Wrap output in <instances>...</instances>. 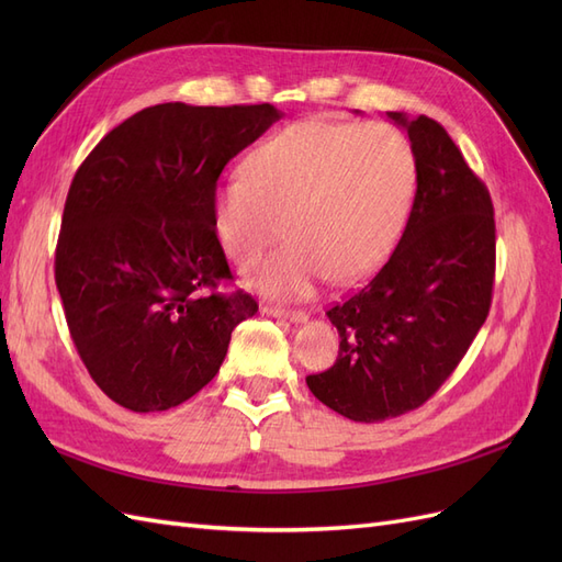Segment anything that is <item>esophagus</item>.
<instances>
[{
    "mask_svg": "<svg viewBox=\"0 0 562 562\" xmlns=\"http://www.w3.org/2000/svg\"><path fill=\"white\" fill-rule=\"evenodd\" d=\"M262 314L267 316H277V318H288L291 323H307V314L300 310H283V307H274V304H265Z\"/></svg>",
    "mask_w": 562,
    "mask_h": 562,
    "instance_id": "1",
    "label": "esophagus"
}]
</instances>
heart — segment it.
Returning <instances> with one entry per match:
<instances>
[{"label":"heart","mask_w":562,"mask_h":562,"mask_svg":"<svg viewBox=\"0 0 562 562\" xmlns=\"http://www.w3.org/2000/svg\"><path fill=\"white\" fill-rule=\"evenodd\" d=\"M417 164L411 140L382 122L304 119L255 147L244 178L215 187L213 229L234 262L250 265L291 236L248 281L274 297L356 283L394 250L413 209Z\"/></svg>","instance_id":"heart-1"}]
</instances>
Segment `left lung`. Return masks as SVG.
Segmentation results:
<instances>
[{
    "mask_svg": "<svg viewBox=\"0 0 562 562\" xmlns=\"http://www.w3.org/2000/svg\"><path fill=\"white\" fill-rule=\"evenodd\" d=\"M411 138L417 192L396 250L375 279L328 310L339 333L333 368L312 394L353 422H384L431 398L487 318L495 213L448 131L429 116L386 112Z\"/></svg>",
    "mask_w": 562,
    "mask_h": 562,
    "instance_id": "1",
    "label": "left lung"
}]
</instances>
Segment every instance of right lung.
Returning <instances> with one entry per match:
<instances>
[{
	"mask_svg": "<svg viewBox=\"0 0 562 562\" xmlns=\"http://www.w3.org/2000/svg\"><path fill=\"white\" fill-rule=\"evenodd\" d=\"M269 103H164L112 128L67 192L56 285L93 382L133 413L192 398L223 366L232 330L255 316L213 229L220 173L279 122Z\"/></svg>",
	"mask_w": 562,
	"mask_h": 562,
	"instance_id": "obj_1",
	"label": "right lung"
}]
</instances>
